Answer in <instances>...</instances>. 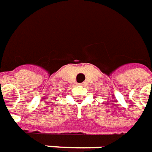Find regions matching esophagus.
I'll return each instance as SVG.
<instances>
[{
  "mask_svg": "<svg viewBox=\"0 0 152 152\" xmlns=\"http://www.w3.org/2000/svg\"><path fill=\"white\" fill-rule=\"evenodd\" d=\"M79 85H83V83H79Z\"/></svg>",
  "mask_w": 152,
  "mask_h": 152,
  "instance_id": "34e87169",
  "label": "esophagus"
}]
</instances>
